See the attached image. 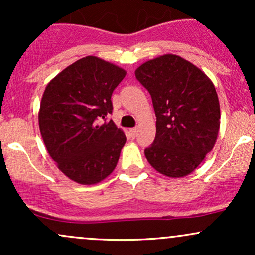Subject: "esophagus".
Listing matches in <instances>:
<instances>
[{
  "instance_id": "34e87169",
  "label": "esophagus",
  "mask_w": 255,
  "mask_h": 255,
  "mask_svg": "<svg viewBox=\"0 0 255 255\" xmlns=\"http://www.w3.org/2000/svg\"><path fill=\"white\" fill-rule=\"evenodd\" d=\"M136 131H137L136 127H134V128H130V129H129V133H130L131 137H135V135H136Z\"/></svg>"
}]
</instances>
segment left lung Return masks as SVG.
<instances>
[{
    "instance_id": "8db88e82",
    "label": "left lung",
    "mask_w": 255,
    "mask_h": 255,
    "mask_svg": "<svg viewBox=\"0 0 255 255\" xmlns=\"http://www.w3.org/2000/svg\"><path fill=\"white\" fill-rule=\"evenodd\" d=\"M135 77L150 92L157 118L154 141L145 148L148 163L165 176H187L217 140L221 109L212 81L171 54L141 64Z\"/></svg>"
}]
</instances>
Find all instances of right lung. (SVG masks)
Instances as JSON below:
<instances>
[{"label": "right lung", "mask_w": 255, "mask_h": 255, "mask_svg": "<svg viewBox=\"0 0 255 255\" xmlns=\"http://www.w3.org/2000/svg\"><path fill=\"white\" fill-rule=\"evenodd\" d=\"M126 71L95 56L80 58L45 87L39 129L58 169L81 184L109 176L119 162L126 135L107 116L111 95Z\"/></svg>", "instance_id": "add662e5"}]
</instances>
